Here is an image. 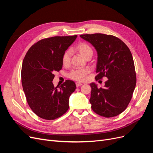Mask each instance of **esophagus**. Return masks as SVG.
I'll use <instances>...</instances> for the list:
<instances>
[{
    "label": "esophagus",
    "instance_id": "34e87169",
    "mask_svg": "<svg viewBox=\"0 0 153 153\" xmlns=\"http://www.w3.org/2000/svg\"><path fill=\"white\" fill-rule=\"evenodd\" d=\"M82 84H81L80 82H76V87H80V85H82Z\"/></svg>",
    "mask_w": 153,
    "mask_h": 153
}]
</instances>
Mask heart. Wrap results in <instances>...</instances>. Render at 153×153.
<instances>
[{"mask_svg":"<svg viewBox=\"0 0 153 153\" xmlns=\"http://www.w3.org/2000/svg\"><path fill=\"white\" fill-rule=\"evenodd\" d=\"M78 52H79L85 59L91 57L93 51L90 46L85 43H81L78 44L76 47ZM71 57V50H67L64 52L62 55V61L64 66H68L70 62ZM90 71L87 68L82 69H74L69 72L68 74V78H71L72 80L76 81H83L84 80L85 76L89 73Z\"/></svg>","mask_w":153,"mask_h":153,"instance_id":"heart-1","label":"heart"}]
</instances>
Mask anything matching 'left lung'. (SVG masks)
Returning a JSON list of instances; mask_svg holds the SVG:
<instances>
[{
  "instance_id": "left-lung-1",
  "label": "left lung",
  "mask_w": 153,
  "mask_h": 153,
  "mask_svg": "<svg viewBox=\"0 0 153 153\" xmlns=\"http://www.w3.org/2000/svg\"><path fill=\"white\" fill-rule=\"evenodd\" d=\"M80 36L92 44L98 53L96 80L108 78L105 88H98L94 83L90 84L91 108L101 116H117L127 108L136 86L130 50L122 40L112 35L96 33Z\"/></svg>"
}]
</instances>
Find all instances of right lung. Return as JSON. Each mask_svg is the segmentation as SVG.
Returning a JSON list of instances; mask_svg holds the SVG:
<instances>
[{"label": "right lung", "mask_w": 153, "mask_h": 153, "mask_svg": "<svg viewBox=\"0 0 153 153\" xmlns=\"http://www.w3.org/2000/svg\"><path fill=\"white\" fill-rule=\"evenodd\" d=\"M77 36H55L41 39L29 48L24 59L21 77L23 89L30 108L38 117L53 120L69 108V96L76 85L67 80L59 87L52 81L55 71L62 68V55Z\"/></svg>", "instance_id": "right-lung-1"}]
</instances>
